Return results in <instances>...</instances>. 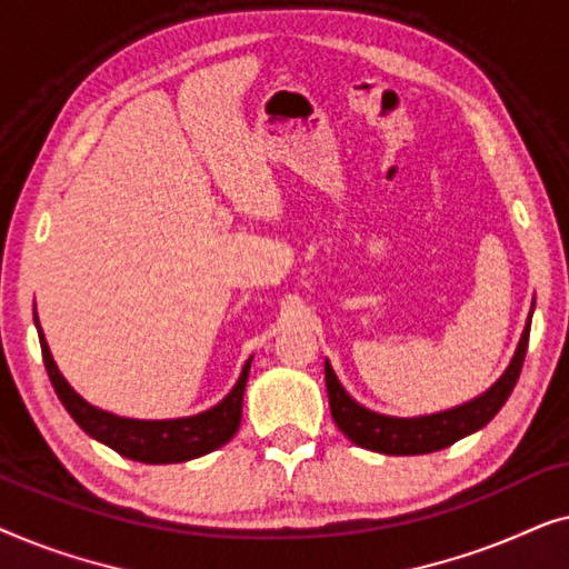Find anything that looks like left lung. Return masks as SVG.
Masks as SVG:
<instances>
[{
    "mask_svg": "<svg viewBox=\"0 0 569 569\" xmlns=\"http://www.w3.org/2000/svg\"><path fill=\"white\" fill-rule=\"evenodd\" d=\"M531 313H528L526 329L520 333V341L516 347V355L500 378L479 393L477 399L461 403V407L435 411V415L422 417H388L378 415L362 403H357L352 396L345 391L339 383L337 372H333L331 362H323L326 370V391H329V407L331 417L341 432L347 435L355 446L365 450H376L383 456H422L435 453L453 446L456 440L466 438V435L481 430L495 419L502 403L510 399L512 388L518 383L520 368H523L526 349H528V333H531Z\"/></svg>",
    "mask_w": 569,
    "mask_h": 569,
    "instance_id": "8db88e82",
    "label": "left lung"
}]
</instances>
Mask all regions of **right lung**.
<instances>
[{
  "mask_svg": "<svg viewBox=\"0 0 569 569\" xmlns=\"http://www.w3.org/2000/svg\"><path fill=\"white\" fill-rule=\"evenodd\" d=\"M33 318L38 339H41L46 372H49L51 386L53 391H57L59 401L64 403V409L90 438L113 448L119 456L142 463H183L191 461V458L207 456L212 453V450L222 448L224 442L238 432L240 417H243V393L253 357L243 365L232 391L224 396L220 403H214L212 409L178 419H129L92 407L90 401H84L82 396L67 383V378L61 376L57 362H53L51 349L46 345L43 329L41 323H38L36 313Z\"/></svg>",
  "mask_w": 569,
  "mask_h": 569,
  "instance_id": "right-lung-1",
  "label": "right lung"
}]
</instances>
